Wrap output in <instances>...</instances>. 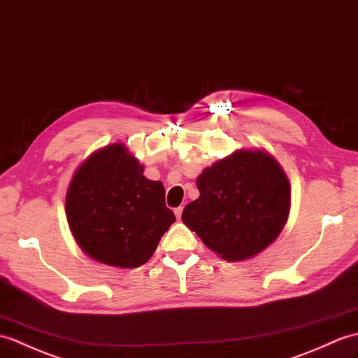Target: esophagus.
<instances>
[{
    "label": "esophagus",
    "instance_id": "34e87169",
    "mask_svg": "<svg viewBox=\"0 0 358 358\" xmlns=\"http://www.w3.org/2000/svg\"><path fill=\"white\" fill-rule=\"evenodd\" d=\"M173 213H176V217L180 220L181 218V213H182V207H177V209H173Z\"/></svg>",
    "mask_w": 358,
    "mask_h": 358
}]
</instances>
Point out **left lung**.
<instances>
[{
  "label": "left lung",
  "instance_id": "8db88e82",
  "mask_svg": "<svg viewBox=\"0 0 358 358\" xmlns=\"http://www.w3.org/2000/svg\"><path fill=\"white\" fill-rule=\"evenodd\" d=\"M199 198L181 220L226 261H244L268 247L289 212V182L279 163L259 149H241L196 178Z\"/></svg>",
  "mask_w": 358,
  "mask_h": 358
}]
</instances>
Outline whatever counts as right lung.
<instances>
[{
	"label": "right lung",
	"mask_w": 358,
	"mask_h": 358,
	"mask_svg": "<svg viewBox=\"0 0 358 358\" xmlns=\"http://www.w3.org/2000/svg\"><path fill=\"white\" fill-rule=\"evenodd\" d=\"M65 210L82 250L120 268H136L151 259L176 221L166 207L162 182L143 177V166L120 143L82 163L66 192Z\"/></svg>",
	"instance_id": "1"
}]
</instances>
